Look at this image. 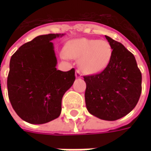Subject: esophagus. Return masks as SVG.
Here are the masks:
<instances>
[{
    "label": "esophagus",
    "mask_w": 151,
    "mask_h": 151,
    "mask_svg": "<svg viewBox=\"0 0 151 151\" xmlns=\"http://www.w3.org/2000/svg\"><path fill=\"white\" fill-rule=\"evenodd\" d=\"M75 76H76V78H82V73L80 72L79 70H77V71H76V73H75Z\"/></svg>",
    "instance_id": "obj_1"
}]
</instances>
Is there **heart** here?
<instances>
[{
  "label": "heart",
  "instance_id": "obj_1",
  "mask_svg": "<svg viewBox=\"0 0 151 151\" xmlns=\"http://www.w3.org/2000/svg\"><path fill=\"white\" fill-rule=\"evenodd\" d=\"M66 56L78 59L80 68L86 73H95L104 69L111 60L112 48L107 40L81 38L69 41L65 47Z\"/></svg>",
  "mask_w": 151,
  "mask_h": 151
}]
</instances>
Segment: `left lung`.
Returning <instances> with one entry per match:
<instances>
[{
    "label": "left lung",
    "mask_w": 151,
    "mask_h": 151,
    "mask_svg": "<svg viewBox=\"0 0 151 151\" xmlns=\"http://www.w3.org/2000/svg\"><path fill=\"white\" fill-rule=\"evenodd\" d=\"M105 37L112 48L104 70L85 76V101L90 113L101 120H116L135 108L142 93V73L135 57L122 43Z\"/></svg>",
    "instance_id": "1"
}]
</instances>
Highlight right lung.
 Returning a JSON list of instances; mask_svg holds the SVG:
<instances>
[{"label": "right lung", "mask_w": 151, "mask_h": 151, "mask_svg": "<svg viewBox=\"0 0 151 151\" xmlns=\"http://www.w3.org/2000/svg\"><path fill=\"white\" fill-rule=\"evenodd\" d=\"M65 34H48L22 45L11 56L7 88L9 101L22 120L34 124L59 117L61 100L74 82L75 69L57 70L52 40Z\"/></svg>", "instance_id": "1"}]
</instances>
